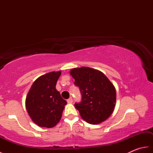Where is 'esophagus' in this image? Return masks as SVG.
I'll return each instance as SVG.
<instances>
[{"mask_svg":"<svg viewBox=\"0 0 153 153\" xmlns=\"http://www.w3.org/2000/svg\"><path fill=\"white\" fill-rule=\"evenodd\" d=\"M72 102H73L72 97H70V98L67 100V102L68 104H71V103H72Z\"/></svg>","mask_w":153,"mask_h":153,"instance_id":"obj_1","label":"esophagus"}]
</instances>
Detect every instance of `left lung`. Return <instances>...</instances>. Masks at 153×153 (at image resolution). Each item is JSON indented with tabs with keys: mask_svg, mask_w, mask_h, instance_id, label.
<instances>
[{
	"mask_svg": "<svg viewBox=\"0 0 153 153\" xmlns=\"http://www.w3.org/2000/svg\"><path fill=\"white\" fill-rule=\"evenodd\" d=\"M70 74L82 94V100L74 105L82 118L93 124L106 120L115 106L116 95L113 84L101 71L88 67L74 68Z\"/></svg>",
	"mask_w": 153,
	"mask_h": 153,
	"instance_id": "8db88e82",
	"label": "left lung"
}]
</instances>
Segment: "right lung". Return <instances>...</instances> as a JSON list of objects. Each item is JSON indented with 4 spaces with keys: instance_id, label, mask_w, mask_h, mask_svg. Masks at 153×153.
<instances>
[{
    "instance_id": "add662e5",
    "label": "right lung",
    "mask_w": 153,
    "mask_h": 153,
    "mask_svg": "<svg viewBox=\"0 0 153 153\" xmlns=\"http://www.w3.org/2000/svg\"><path fill=\"white\" fill-rule=\"evenodd\" d=\"M61 71L50 72L35 81L25 100L31 120L40 127L53 128L60 121L67 102L56 89Z\"/></svg>"
}]
</instances>
